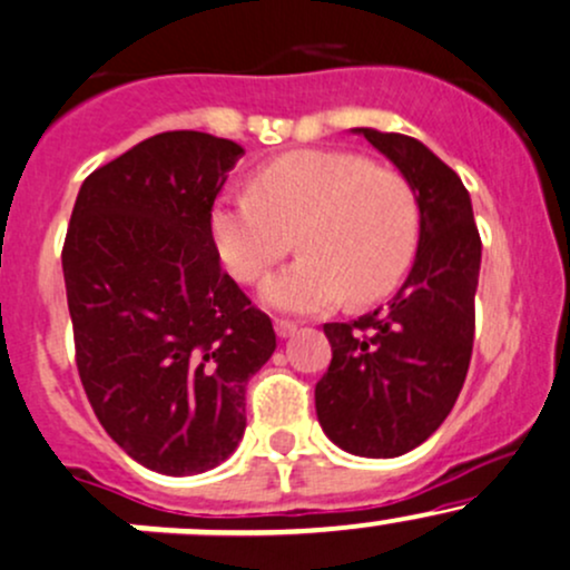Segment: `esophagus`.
Returning a JSON list of instances; mask_svg holds the SVG:
<instances>
[{
	"label": "esophagus",
	"instance_id": "34e87169",
	"mask_svg": "<svg viewBox=\"0 0 570 570\" xmlns=\"http://www.w3.org/2000/svg\"><path fill=\"white\" fill-rule=\"evenodd\" d=\"M295 330L297 322H292V318H275V333H278V337L295 335Z\"/></svg>",
	"mask_w": 570,
	"mask_h": 570
}]
</instances>
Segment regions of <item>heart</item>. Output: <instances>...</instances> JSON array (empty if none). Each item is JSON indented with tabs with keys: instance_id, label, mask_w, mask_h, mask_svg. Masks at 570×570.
I'll list each match as a JSON object with an SVG mask.
<instances>
[{
	"instance_id": "1",
	"label": "heart",
	"mask_w": 570,
	"mask_h": 570,
	"mask_svg": "<svg viewBox=\"0 0 570 570\" xmlns=\"http://www.w3.org/2000/svg\"><path fill=\"white\" fill-rule=\"evenodd\" d=\"M216 252L235 278L256 284L297 246L303 256L265 284L275 308L311 314L343 297L390 295L409 271L419 203L409 180L348 151H292L262 165L252 194L210 214Z\"/></svg>"
}]
</instances>
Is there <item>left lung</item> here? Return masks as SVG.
Instances as JSON below:
<instances>
[{
  "instance_id": "8db88e82",
  "label": "left lung",
  "mask_w": 570,
  "mask_h": 570,
  "mask_svg": "<svg viewBox=\"0 0 570 570\" xmlns=\"http://www.w3.org/2000/svg\"><path fill=\"white\" fill-rule=\"evenodd\" d=\"M397 165L419 203V248L395 297L324 324L333 360L316 416L360 458H400L441 428L465 384L476 330L481 237L460 175L409 135L356 129Z\"/></svg>"
}]
</instances>
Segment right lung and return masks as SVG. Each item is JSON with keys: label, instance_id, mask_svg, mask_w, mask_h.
I'll return each instance as SVG.
<instances>
[{"label": "right lung", "instance_id": "1", "mask_svg": "<svg viewBox=\"0 0 570 570\" xmlns=\"http://www.w3.org/2000/svg\"><path fill=\"white\" fill-rule=\"evenodd\" d=\"M243 148L205 132L137 142L80 186L61 271L75 365L112 441L191 476L235 452L271 316L222 271L210 214Z\"/></svg>", "mask_w": 570, "mask_h": 570}]
</instances>
